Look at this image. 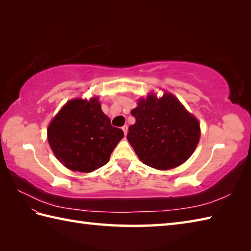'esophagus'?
I'll use <instances>...</instances> for the list:
<instances>
[{"mask_svg":"<svg viewBox=\"0 0 251 251\" xmlns=\"http://www.w3.org/2000/svg\"><path fill=\"white\" fill-rule=\"evenodd\" d=\"M122 129H123V131H124V135L126 136L127 135V131H128V127H127V125H124L122 127Z\"/></svg>","mask_w":251,"mask_h":251,"instance_id":"34e87169","label":"esophagus"}]
</instances>
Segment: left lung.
<instances>
[{
    "mask_svg": "<svg viewBox=\"0 0 251 251\" xmlns=\"http://www.w3.org/2000/svg\"><path fill=\"white\" fill-rule=\"evenodd\" d=\"M131 115L136 123L129 126L127 140L148 166L159 170L178 167L199 145V121L172 94L165 93L162 98L150 94L139 99Z\"/></svg>",
    "mask_w": 251,
    "mask_h": 251,
    "instance_id": "1",
    "label": "left lung"
}]
</instances>
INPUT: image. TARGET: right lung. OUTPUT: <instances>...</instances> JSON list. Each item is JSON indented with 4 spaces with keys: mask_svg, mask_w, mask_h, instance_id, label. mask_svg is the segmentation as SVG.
I'll return each mask as SVG.
<instances>
[{
    "mask_svg": "<svg viewBox=\"0 0 251 251\" xmlns=\"http://www.w3.org/2000/svg\"><path fill=\"white\" fill-rule=\"evenodd\" d=\"M123 137L124 132L111 125L97 97L68 101L47 129L55 156L79 173H92L108 163Z\"/></svg>",
    "mask_w": 251,
    "mask_h": 251,
    "instance_id": "add662e5",
    "label": "right lung"
}]
</instances>
